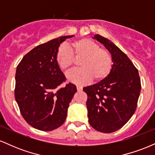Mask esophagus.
<instances>
[{"mask_svg": "<svg viewBox=\"0 0 155 155\" xmlns=\"http://www.w3.org/2000/svg\"><path fill=\"white\" fill-rule=\"evenodd\" d=\"M76 89H77V91L80 92V91H81V90H82V87L76 86Z\"/></svg>", "mask_w": 155, "mask_h": 155, "instance_id": "1", "label": "esophagus"}]
</instances>
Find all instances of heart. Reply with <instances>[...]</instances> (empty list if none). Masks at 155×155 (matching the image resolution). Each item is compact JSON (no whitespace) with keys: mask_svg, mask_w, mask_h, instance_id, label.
Here are the masks:
<instances>
[{"mask_svg":"<svg viewBox=\"0 0 155 155\" xmlns=\"http://www.w3.org/2000/svg\"><path fill=\"white\" fill-rule=\"evenodd\" d=\"M70 47L76 58H81L79 61L81 68L73 71L68 74V79L72 82L84 84L90 81L105 79L111 72L113 59L111 53L106 49L100 48L94 41L82 38L73 41ZM55 60L60 68L65 72L71 69L74 65V58L71 51L65 45L58 48Z\"/></svg>","mask_w":155,"mask_h":155,"instance_id":"b5f03b06","label":"heart"}]
</instances>
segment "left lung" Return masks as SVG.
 Here are the masks:
<instances>
[{
	"mask_svg": "<svg viewBox=\"0 0 155 155\" xmlns=\"http://www.w3.org/2000/svg\"><path fill=\"white\" fill-rule=\"evenodd\" d=\"M94 38L111 52L114 64L108 76L83 90L87 95L90 125L110 133L123 127L135 113L141 84L138 69L123 51L100 35Z\"/></svg>",
	"mask_w": 155,
	"mask_h": 155,
	"instance_id": "left-lung-1",
	"label": "left lung"
}]
</instances>
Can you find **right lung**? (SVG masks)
Here are the masks:
<instances>
[{"label":"right lung","instance_id":"right-lung-1","mask_svg":"<svg viewBox=\"0 0 155 155\" xmlns=\"http://www.w3.org/2000/svg\"><path fill=\"white\" fill-rule=\"evenodd\" d=\"M73 36H61L37 46L17 67L16 101L25 120L39 130H53L64 123L76 92L72 83L61 87L66 79L55 60L60 44Z\"/></svg>","mask_w":155,"mask_h":155}]
</instances>
